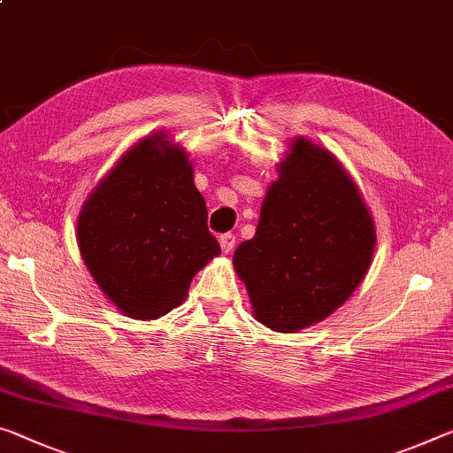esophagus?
Returning <instances> with one entry per match:
<instances>
[{"label":"esophagus","instance_id":"obj_1","mask_svg":"<svg viewBox=\"0 0 453 453\" xmlns=\"http://www.w3.org/2000/svg\"><path fill=\"white\" fill-rule=\"evenodd\" d=\"M219 246L224 250V254H229L235 248V235L234 234H221L219 235Z\"/></svg>","mask_w":453,"mask_h":453}]
</instances>
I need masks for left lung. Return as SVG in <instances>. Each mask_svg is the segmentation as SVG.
<instances>
[{
	"instance_id": "left-lung-1",
	"label": "left lung",
	"mask_w": 453,
	"mask_h": 453,
	"mask_svg": "<svg viewBox=\"0 0 453 453\" xmlns=\"http://www.w3.org/2000/svg\"><path fill=\"white\" fill-rule=\"evenodd\" d=\"M288 150L265 191L256 235L234 254L256 320L276 333H296L347 303L377 242L361 191L341 161L304 136Z\"/></svg>"
}]
</instances>
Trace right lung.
Segmentation results:
<instances>
[{"label": "right lung", "instance_id": "add662e5", "mask_svg": "<svg viewBox=\"0 0 453 453\" xmlns=\"http://www.w3.org/2000/svg\"><path fill=\"white\" fill-rule=\"evenodd\" d=\"M78 248L106 298L136 320L167 314L218 256L183 147L163 131L120 157L78 215Z\"/></svg>", "mask_w": 453, "mask_h": 453}]
</instances>
